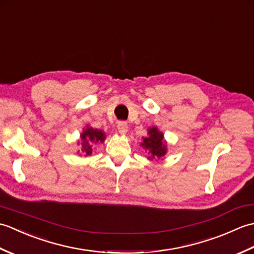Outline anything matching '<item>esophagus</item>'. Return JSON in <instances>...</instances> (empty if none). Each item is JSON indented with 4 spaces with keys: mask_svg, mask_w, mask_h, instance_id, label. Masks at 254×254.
Masks as SVG:
<instances>
[{
    "mask_svg": "<svg viewBox=\"0 0 254 254\" xmlns=\"http://www.w3.org/2000/svg\"><path fill=\"white\" fill-rule=\"evenodd\" d=\"M118 131L120 134H126L127 132V122L124 121H119L118 122V126H117Z\"/></svg>",
    "mask_w": 254,
    "mask_h": 254,
    "instance_id": "obj_1",
    "label": "esophagus"
}]
</instances>
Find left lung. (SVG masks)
I'll list each match as a JSON object with an SVG mask.
<instances>
[{
	"mask_svg": "<svg viewBox=\"0 0 254 254\" xmlns=\"http://www.w3.org/2000/svg\"><path fill=\"white\" fill-rule=\"evenodd\" d=\"M142 146L148 150V159H160L167 153V144L164 141V134L157 127H152L147 130V136L143 137Z\"/></svg>",
	"mask_w": 254,
	"mask_h": 254,
	"instance_id": "obj_1",
	"label": "left lung"
}]
</instances>
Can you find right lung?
<instances>
[{
	"label": "right lung",
	"mask_w": 254,
	"mask_h": 254,
	"mask_svg": "<svg viewBox=\"0 0 254 254\" xmlns=\"http://www.w3.org/2000/svg\"><path fill=\"white\" fill-rule=\"evenodd\" d=\"M106 138L105 132L101 130H97L90 127H86L84 128L83 133L80 134V139H82V152L85 153V156H88L91 154V144L93 143H104Z\"/></svg>",
	"instance_id": "obj_1"
}]
</instances>
